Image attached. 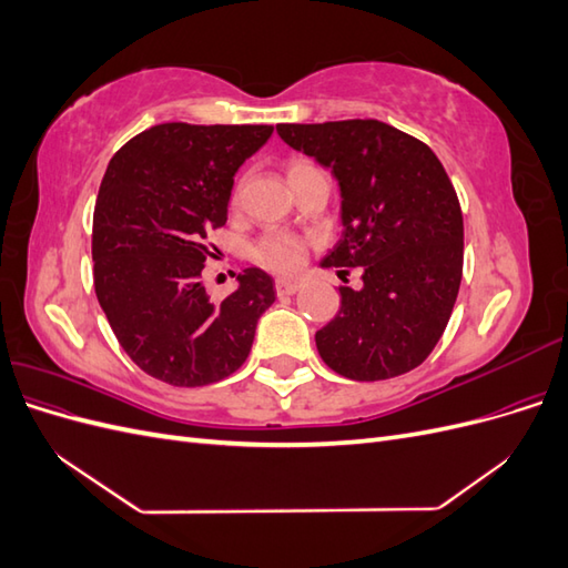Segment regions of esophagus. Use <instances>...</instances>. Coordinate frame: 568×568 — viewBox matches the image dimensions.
<instances>
[{
  "label": "esophagus",
  "instance_id": "esophagus-1",
  "mask_svg": "<svg viewBox=\"0 0 568 568\" xmlns=\"http://www.w3.org/2000/svg\"><path fill=\"white\" fill-rule=\"evenodd\" d=\"M274 288H277V296H294L301 288V282L296 280H277L274 282Z\"/></svg>",
  "mask_w": 568,
  "mask_h": 568
}]
</instances>
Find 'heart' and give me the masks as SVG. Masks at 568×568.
Here are the masks:
<instances>
[{"label":"heart","instance_id":"1","mask_svg":"<svg viewBox=\"0 0 568 568\" xmlns=\"http://www.w3.org/2000/svg\"><path fill=\"white\" fill-rule=\"evenodd\" d=\"M311 163H291L288 175L296 173L301 168H307ZM305 255L303 239L288 232H267L257 239L253 246V261L274 272H294L301 267Z\"/></svg>","mask_w":568,"mask_h":568}]
</instances>
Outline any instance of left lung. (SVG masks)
<instances>
[{"instance_id":"left-lung-1","label":"left lung","mask_w":568,"mask_h":568,"mask_svg":"<svg viewBox=\"0 0 568 568\" xmlns=\"http://www.w3.org/2000/svg\"><path fill=\"white\" fill-rule=\"evenodd\" d=\"M282 140L329 168L343 234L322 267H363L341 286L336 317L315 334L326 367L382 382L419 367L453 315L464 222L455 186L424 142L382 120L277 125Z\"/></svg>"}]
</instances>
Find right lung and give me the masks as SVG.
I'll return each mask as SVG.
<instances>
[{
	"mask_svg": "<svg viewBox=\"0 0 568 568\" xmlns=\"http://www.w3.org/2000/svg\"><path fill=\"white\" fill-rule=\"evenodd\" d=\"M272 125H153L115 151L94 205L92 261L101 311L132 363L170 386H209L246 363L274 303L267 272L248 267L213 303L205 239L227 222L236 170Z\"/></svg>",
	"mask_w": 568,
	"mask_h": 568,
	"instance_id": "add662e5",
	"label": "right lung"
}]
</instances>
